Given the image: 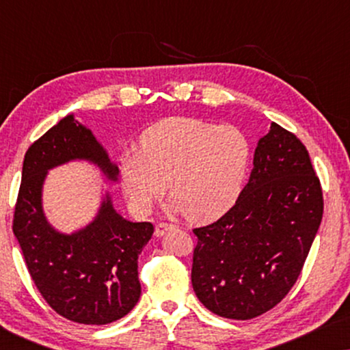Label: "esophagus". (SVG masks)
Returning <instances> with one entry per match:
<instances>
[{
    "mask_svg": "<svg viewBox=\"0 0 350 350\" xmlns=\"http://www.w3.org/2000/svg\"><path fill=\"white\" fill-rule=\"evenodd\" d=\"M174 228H175L174 224H170V223H159L154 229V234L157 237H161V236H164L165 231H169V229H174Z\"/></svg>",
    "mask_w": 350,
    "mask_h": 350,
    "instance_id": "1",
    "label": "esophagus"
}]
</instances>
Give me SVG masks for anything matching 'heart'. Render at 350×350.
I'll return each instance as SVG.
<instances>
[{"label": "heart", "mask_w": 350, "mask_h": 350, "mask_svg": "<svg viewBox=\"0 0 350 350\" xmlns=\"http://www.w3.org/2000/svg\"><path fill=\"white\" fill-rule=\"evenodd\" d=\"M142 150L121 156L124 194L138 213H150L167 191L170 208L196 223L212 221L236 204L253 161L250 138L231 124L170 118L145 131Z\"/></svg>", "instance_id": "b5f03b06"}]
</instances>
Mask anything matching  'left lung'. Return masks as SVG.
I'll use <instances>...</instances> for the list:
<instances>
[{"mask_svg": "<svg viewBox=\"0 0 350 350\" xmlns=\"http://www.w3.org/2000/svg\"><path fill=\"white\" fill-rule=\"evenodd\" d=\"M322 215V186L308 150L272 122L236 204L193 231L196 296L224 319L248 320L271 310L298 280Z\"/></svg>", "mask_w": 350, "mask_h": 350, "instance_id": "8db88e82", "label": "left lung"}]
</instances>
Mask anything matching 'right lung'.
Here are the masks:
<instances>
[{"label": "right lung", "mask_w": 350, "mask_h": 350, "mask_svg": "<svg viewBox=\"0 0 350 350\" xmlns=\"http://www.w3.org/2000/svg\"><path fill=\"white\" fill-rule=\"evenodd\" d=\"M76 159L92 162L108 180H118V167L105 148L68 114L25 152L12 231L38 291L57 314L76 323L107 325L138 303V255L154 226L122 218L107 194L85 228L73 234L52 228L42 212V185L51 169Z\"/></svg>", "instance_id": "obj_1"}]
</instances>
